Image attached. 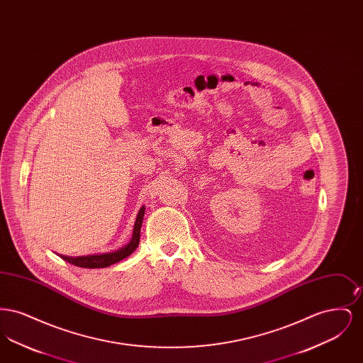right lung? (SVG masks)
<instances>
[{
	"mask_svg": "<svg viewBox=\"0 0 363 363\" xmlns=\"http://www.w3.org/2000/svg\"><path fill=\"white\" fill-rule=\"evenodd\" d=\"M144 211H145V208H140L138 219H136V223H135V228H133V237H132L130 242L121 249H118L116 252H111V253H104V255L80 256V257H68V256L61 255L60 257L68 261L70 264H73V265H76V267H82V268H106V267H110L111 264H116L121 259H126L128 256H130L136 250V247L138 246L140 230H141V225H143Z\"/></svg>",
	"mask_w": 363,
	"mask_h": 363,
	"instance_id": "right-lung-1",
	"label": "right lung"
}]
</instances>
